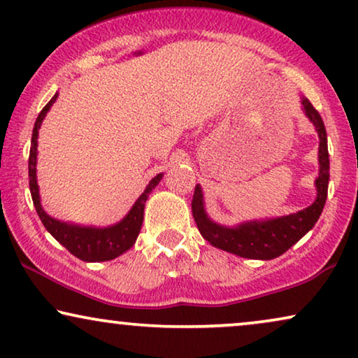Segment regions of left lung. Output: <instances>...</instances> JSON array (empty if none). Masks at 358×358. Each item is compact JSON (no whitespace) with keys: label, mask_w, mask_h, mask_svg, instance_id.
<instances>
[{"label":"left lung","mask_w":358,"mask_h":358,"mask_svg":"<svg viewBox=\"0 0 358 358\" xmlns=\"http://www.w3.org/2000/svg\"><path fill=\"white\" fill-rule=\"evenodd\" d=\"M303 108L306 116L316 126L319 134V176L316 180L317 198L311 206L298 211L289 216H282L278 219L259 222H245L239 227L229 229L209 221L203 208V194L199 185H196L192 201L193 217L196 221L198 231L217 249H222L231 254H236L245 259L271 260L275 257L285 254L289 247L296 244L309 229H313L321 216L324 204L327 198L329 185V150H327V134L324 127L322 117L314 109L308 98L303 99Z\"/></svg>","instance_id":"1"}]
</instances>
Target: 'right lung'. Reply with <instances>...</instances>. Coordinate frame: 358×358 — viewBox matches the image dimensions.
Masks as SVG:
<instances>
[{
	"label": "right lung",
	"mask_w": 358,
	"mask_h": 358,
	"mask_svg": "<svg viewBox=\"0 0 358 358\" xmlns=\"http://www.w3.org/2000/svg\"><path fill=\"white\" fill-rule=\"evenodd\" d=\"M57 99V94L45 104L39 116H37L34 131H32L31 141V152H29V188L32 194V201H34L36 211L39 214L42 224H44L47 231L65 247L70 254L78 257L83 262H104L111 260L114 257L121 255L122 252L129 250L137 239L141 232L142 221H144V206L149 193L157 187V183L162 180V173L152 178L149 187L145 192L141 194L134 206L116 226L96 229V227H80L73 224H66L57 219L50 217L41 206L39 198V187H37L36 180V159H37V136H39V127L42 119L45 117L52 104Z\"/></svg>",
	"instance_id": "obj_1"
}]
</instances>
